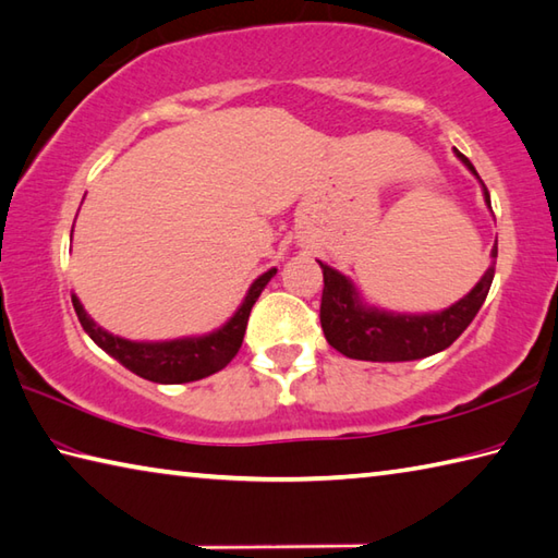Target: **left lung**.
<instances>
[{
	"mask_svg": "<svg viewBox=\"0 0 558 558\" xmlns=\"http://www.w3.org/2000/svg\"><path fill=\"white\" fill-rule=\"evenodd\" d=\"M453 154L469 168V173L481 182L483 199L490 207L488 187L483 185L471 160L456 148ZM495 258H498V239L490 248L488 270L471 288L469 295L437 312H392L368 305L349 276L317 260L324 272L319 307L324 337H327L329 347L356 361L398 363L434 356V353L449 349L483 307L493 286Z\"/></svg>",
	"mask_w": 558,
	"mask_h": 558,
	"instance_id": "left-lung-1",
	"label": "left lung"
}]
</instances>
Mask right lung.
I'll return each instance as SVG.
<instances>
[{
    "label": "right lung",
    "mask_w": 558,
    "mask_h": 558,
    "mask_svg": "<svg viewBox=\"0 0 558 558\" xmlns=\"http://www.w3.org/2000/svg\"><path fill=\"white\" fill-rule=\"evenodd\" d=\"M70 239H73V234H70ZM276 272L278 268H270L253 280L251 288L246 290V298L241 300L236 312L215 331L197 333V337H180L168 341H131L99 327V324L85 312L83 302H80L75 292L73 307L80 324H83V329L87 331V337L93 339L99 349L107 351L111 359H117L121 366L146 380L178 385L207 378L211 373L225 368L227 363L236 356L241 341H244L251 307L256 305L263 288L268 286V280L276 276Z\"/></svg>",
    "instance_id": "1"
}]
</instances>
